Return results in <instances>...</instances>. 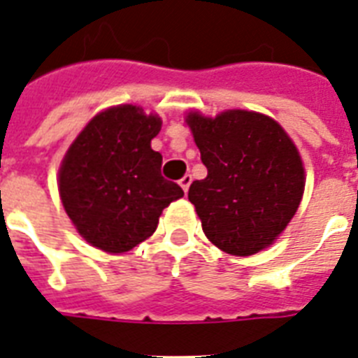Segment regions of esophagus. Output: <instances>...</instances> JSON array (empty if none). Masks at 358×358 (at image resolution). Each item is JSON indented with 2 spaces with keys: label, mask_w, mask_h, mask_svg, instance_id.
Masks as SVG:
<instances>
[{
  "label": "esophagus",
  "mask_w": 358,
  "mask_h": 358,
  "mask_svg": "<svg viewBox=\"0 0 358 358\" xmlns=\"http://www.w3.org/2000/svg\"><path fill=\"white\" fill-rule=\"evenodd\" d=\"M180 185H182V189H184V193H187V191H189V185H191V176H189V174H185L184 178L180 180Z\"/></svg>",
  "instance_id": "1"
}]
</instances>
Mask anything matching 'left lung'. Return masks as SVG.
<instances>
[{
	"label": "left lung",
	"mask_w": 358,
	"mask_h": 358,
	"mask_svg": "<svg viewBox=\"0 0 358 358\" xmlns=\"http://www.w3.org/2000/svg\"><path fill=\"white\" fill-rule=\"evenodd\" d=\"M208 176L189 187L202 230L215 247L250 256L277 239L299 208L305 169L280 124L255 111L230 109L215 119L189 113Z\"/></svg>",
	"instance_id": "1"
}]
</instances>
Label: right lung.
<instances>
[{"label": "right lung", "mask_w": 358, "mask_h": 358, "mask_svg": "<svg viewBox=\"0 0 358 358\" xmlns=\"http://www.w3.org/2000/svg\"><path fill=\"white\" fill-rule=\"evenodd\" d=\"M162 119L137 106L98 113L70 145L59 169V195L83 238L106 252H126L154 234L159 215L184 196L162 176L150 141Z\"/></svg>", "instance_id": "add662e5"}]
</instances>
